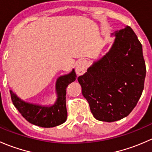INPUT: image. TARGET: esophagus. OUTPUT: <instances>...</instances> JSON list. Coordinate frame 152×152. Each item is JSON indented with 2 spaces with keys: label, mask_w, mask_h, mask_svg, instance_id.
I'll return each instance as SVG.
<instances>
[{
  "label": "esophagus",
  "mask_w": 152,
  "mask_h": 152,
  "mask_svg": "<svg viewBox=\"0 0 152 152\" xmlns=\"http://www.w3.org/2000/svg\"><path fill=\"white\" fill-rule=\"evenodd\" d=\"M87 62L86 60H79L76 64V72L78 75H82L87 70Z\"/></svg>",
  "instance_id": "1"
}]
</instances>
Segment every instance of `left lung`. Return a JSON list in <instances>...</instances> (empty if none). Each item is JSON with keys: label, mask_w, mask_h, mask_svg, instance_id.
<instances>
[{"label": "left lung", "mask_w": 152, "mask_h": 152, "mask_svg": "<svg viewBox=\"0 0 152 152\" xmlns=\"http://www.w3.org/2000/svg\"><path fill=\"white\" fill-rule=\"evenodd\" d=\"M110 50L79 76L94 118L113 122L129 115L144 88L146 69L142 45L131 27L116 31Z\"/></svg>", "instance_id": "obj_1"}]
</instances>
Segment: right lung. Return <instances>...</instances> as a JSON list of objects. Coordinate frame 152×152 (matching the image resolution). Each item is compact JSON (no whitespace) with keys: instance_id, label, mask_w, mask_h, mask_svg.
<instances>
[{"instance_id":"right-lung-1","label":"right lung","mask_w":152,"mask_h":152,"mask_svg":"<svg viewBox=\"0 0 152 152\" xmlns=\"http://www.w3.org/2000/svg\"><path fill=\"white\" fill-rule=\"evenodd\" d=\"M74 69L70 73L59 76L56 82L57 99L51 106H40L25 102L10 90L13 104L23 117L29 123L38 126L50 128L65 123L67 120L66 88L69 84L76 80Z\"/></svg>"}]
</instances>
